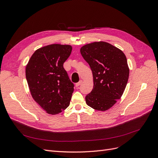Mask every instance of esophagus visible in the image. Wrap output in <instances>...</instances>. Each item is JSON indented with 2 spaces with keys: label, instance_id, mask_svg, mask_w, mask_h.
Listing matches in <instances>:
<instances>
[{
  "label": "esophagus",
  "instance_id": "obj_1",
  "mask_svg": "<svg viewBox=\"0 0 158 158\" xmlns=\"http://www.w3.org/2000/svg\"><path fill=\"white\" fill-rule=\"evenodd\" d=\"M82 80H80L78 83L76 84V87L79 86V85H80L81 84H82Z\"/></svg>",
  "mask_w": 158,
  "mask_h": 158
}]
</instances>
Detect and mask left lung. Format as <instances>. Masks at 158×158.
Listing matches in <instances>:
<instances>
[{"instance_id": "1", "label": "left lung", "mask_w": 158, "mask_h": 158, "mask_svg": "<svg viewBox=\"0 0 158 158\" xmlns=\"http://www.w3.org/2000/svg\"><path fill=\"white\" fill-rule=\"evenodd\" d=\"M81 55L92 71L94 88L85 96L88 106L106 111L119 99L125 91L129 76L127 60L123 52L107 42L87 44Z\"/></svg>"}]
</instances>
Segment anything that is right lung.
I'll return each mask as SVG.
<instances>
[{"label": "right lung", "instance_id": "add662e5", "mask_svg": "<svg viewBox=\"0 0 158 158\" xmlns=\"http://www.w3.org/2000/svg\"><path fill=\"white\" fill-rule=\"evenodd\" d=\"M72 47L52 44L37 49L26 69V80L33 99L49 114H58L67 108L74 92L63 64Z\"/></svg>", "mask_w": 158, "mask_h": 158}]
</instances>
